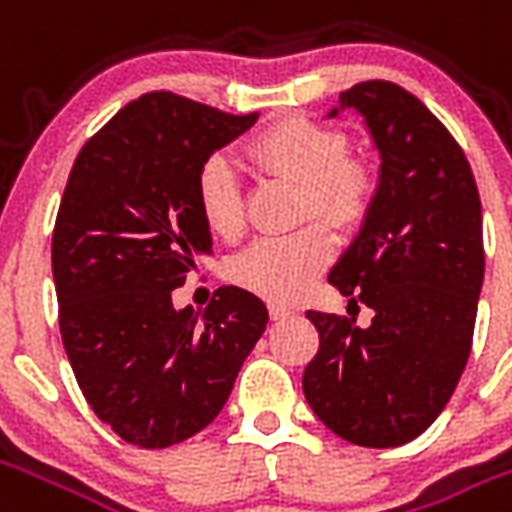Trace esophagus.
Instances as JSON below:
<instances>
[{
  "label": "esophagus",
  "mask_w": 512,
  "mask_h": 512,
  "mask_svg": "<svg viewBox=\"0 0 512 512\" xmlns=\"http://www.w3.org/2000/svg\"><path fill=\"white\" fill-rule=\"evenodd\" d=\"M268 315L271 321H285L290 315V307H282V304H268Z\"/></svg>",
  "instance_id": "1"
}]
</instances>
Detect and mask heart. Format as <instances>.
<instances>
[{
	"label": "heart",
	"mask_w": 512,
	"mask_h": 512,
	"mask_svg": "<svg viewBox=\"0 0 512 512\" xmlns=\"http://www.w3.org/2000/svg\"><path fill=\"white\" fill-rule=\"evenodd\" d=\"M249 158L266 175L299 183L301 219H323L337 230H348L365 219L373 178L348 156L343 131L307 117H288L249 142ZM194 197L202 222L213 235L233 241L244 233V191L227 158L202 161ZM326 224L315 222L293 235L257 241L235 257L230 277L263 299L296 301L332 263L334 235Z\"/></svg>",
	"instance_id": "1"
}]
</instances>
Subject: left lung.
Segmentation results:
<instances>
[{
    "instance_id": "8db88e82",
    "label": "left lung",
    "mask_w": 512,
    "mask_h": 512,
    "mask_svg": "<svg viewBox=\"0 0 512 512\" xmlns=\"http://www.w3.org/2000/svg\"><path fill=\"white\" fill-rule=\"evenodd\" d=\"M340 106L365 117L381 180L329 282L373 321L307 312L321 345L301 386L332 433L381 450L425 433L461 381L485 274L483 211L461 145L400 84H354Z\"/></svg>"
}]
</instances>
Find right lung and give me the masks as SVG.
Here are the masks:
<instances>
[{"instance_id": "obj_1", "label": "right lung", "mask_w": 512, "mask_h": 512, "mask_svg": "<svg viewBox=\"0 0 512 512\" xmlns=\"http://www.w3.org/2000/svg\"><path fill=\"white\" fill-rule=\"evenodd\" d=\"M255 120L147 93L84 142L68 175L51 238L62 345L98 419L142 450L208 428L266 332V304L233 285L202 312L172 307L211 252L197 169Z\"/></svg>"}]
</instances>
